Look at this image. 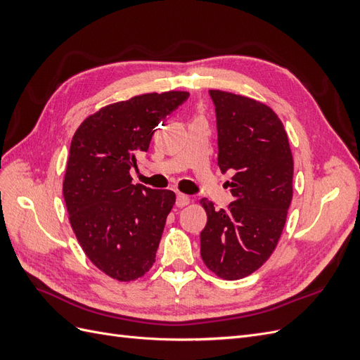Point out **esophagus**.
Segmentation results:
<instances>
[{
  "label": "esophagus",
  "mask_w": 360,
  "mask_h": 360,
  "mask_svg": "<svg viewBox=\"0 0 360 360\" xmlns=\"http://www.w3.org/2000/svg\"><path fill=\"white\" fill-rule=\"evenodd\" d=\"M189 202H191V198L188 197V195H184V193H177V200H176L177 207H184V205H188Z\"/></svg>",
  "instance_id": "esophagus-1"
}]
</instances>
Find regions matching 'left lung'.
Wrapping results in <instances>:
<instances>
[{
	"label": "left lung",
	"instance_id": "left-lung-1",
	"mask_svg": "<svg viewBox=\"0 0 360 360\" xmlns=\"http://www.w3.org/2000/svg\"><path fill=\"white\" fill-rule=\"evenodd\" d=\"M216 108L217 165L234 171L228 209L200 204L207 224L201 258L222 279H242L274 254L292 198V155L284 124L271 108L246 96L210 90Z\"/></svg>",
	"mask_w": 360,
	"mask_h": 360
}]
</instances>
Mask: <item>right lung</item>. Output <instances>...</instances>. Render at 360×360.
<instances>
[{
  "mask_svg": "<svg viewBox=\"0 0 360 360\" xmlns=\"http://www.w3.org/2000/svg\"><path fill=\"white\" fill-rule=\"evenodd\" d=\"M186 91L135 96L86 117L76 130L63 181L69 221L91 263L112 279L144 276L156 258L176 193L134 184L130 168L155 127Z\"/></svg>",
  "mask_w": 360,
  "mask_h": 360,
  "instance_id": "add662e5",
  "label": "right lung"
}]
</instances>
